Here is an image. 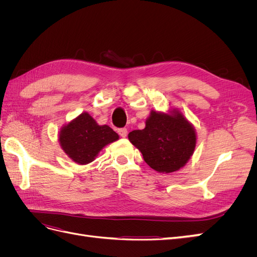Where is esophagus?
<instances>
[{"label":"esophagus","instance_id":"esophagus-1","mask_svg":"<svg viewBox=\"0 0 257 257\" xmlns=\"http://www.w3.org/2000/svg\"><path fill=\"white\" fill-rule=\"evenodd\" d=\"M118 133H119V135H120L121 137H126V135H127V130H126L125 127L119 128V130H118Z\"/></svg>","mask_w":257,"mask_h":257}]
</instances>
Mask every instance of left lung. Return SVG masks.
<instances>
[{
    "label": "left lung",
    "instance_id": "1",
    "mask_svg": "<svg viewBox=\"0 0 257 257\" xmlns=\"http://www.w3.org/2000/svg\"><path fill=\"white\" fill-rule=\"evenodd\" d=\"M128 139L155 172L170 174L188 163L197 138L193 124L178 109H172L168 112L152 110L146 127L132 131Z\"/></svg>",
    "mask_w": 257,
    "mask_h": 257
}]
</instances>
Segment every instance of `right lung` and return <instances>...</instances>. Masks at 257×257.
Listing matches in <instances>:
<instances>
[{
  "label": "right lung",
  "mask_w": 257,
  "mask_h": 257,
  "mask_svg": "<svg viewBox=\"0 0 257 257\" xmlns=\"http://www.w3.org/2000/svg\"><path fill=\"white\" fill-rule=\"evenodd\" d=\"M119 139L108 125H98L88 112L80 113L61 128L59 143L62 149L77 164H89L107 145Z\"/></svg>",
  "instance_id": "right-lung-1"
}]
</instances>
